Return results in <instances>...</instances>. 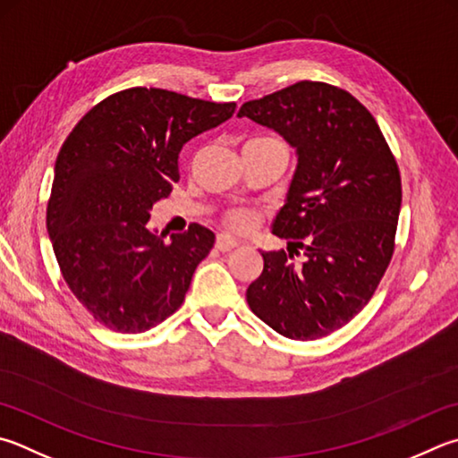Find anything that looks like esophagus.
<instances>
[{
  "instance_id": "34e87169",
  "label": "esophagus",
  "mask_w": 458,
  "mask_h": 458,
  "mask_svg": "<svg viewBox=\"0 0 458 458\" xmlns=\"http://www.w3.org/2000/svg\"><path fill=\"white\" fill-rule=\"evenodd\" d=\"M238 246V240H234L228 234H218L216 236V248H218L220 252H230L232 248Z\"/></svg>"
}]
</instances>
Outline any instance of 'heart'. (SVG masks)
Listing matches in <instances>:
<instances>
[{"label":"heart","instance_id":"1","mask_svg":"<svg viewBox=\"0 0 458 458\" xmlns=\"http://www.w3.org/2000/svg\"><path fill=\"white\" fill-rule=\"evenodd\" d=\"M224 222H226V226L234 232L246 234V232H252L258 226L260 216H258V212L252 210V208L236 206V208H230V210L224 214Z\"/></svg>","mask_w":458,"mask_h":458}]
</instances>
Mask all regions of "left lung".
<instances>
[{
  "label": "left lung",
  "instance_id": "left-lung-1",
  "mask_svg": "<svg viewBox=\"0 0 458 458\" xmlns=\"http://www.w3.org/2000/svg\"><path fill=\"white\" fill-rule=\"evenodd\" d=\"M244 115L298 152L274 222L290 248L262 252L248 306L286 338L328 336L369 304L393 258L403 200L394 154L367 107L324 81H296L252 99L240 107L238 118Z\"/></svg>",
  "mask_w": 458,
  "mask_h": 458
}]
</instances>
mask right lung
Returning a JSON list of instances; mask_svg holds the SVG:
<instances>
[{
	"label": "right lung",
	"mask_w": 458,
	"mask_h": 458,
	"mask_svg": "<svg viewBox=\"0 0 458 458\" xmlns=\"http://www.w3.org/2000/svg\"><path fill=\"white\" fill-rule=\"evenodd\" d=\"M216 104L160 88L115 91L70 131L57 154L46 224L62 276L106 328L138 335L184 302L214 232L148 230L149 210L180 180L182 146L232 118Z\"/></svg>",
	"instance_id": "obj_1"
}]
</instances>
